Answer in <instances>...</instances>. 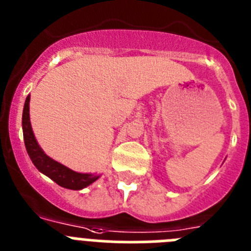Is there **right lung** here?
I'll return each mask as SVG.
<instances>
[{
    "label": "right lung",
    "mask_w": 251,
    "mask_h": 251,
    "mask_svg": "<svg viewBox=\"0 0 251 251\" xmlns=\"http://www.w3.org/2000/svg\"><path fill=\"white\" fill-rule=\"evenodd\" d=\"M28 103H30V95L26 98L24 113H22V130H24V141H25L26 151H27L31 161L36 166L37 170L50 177L59 186L69 188V190H81V188L86 187L94 181H97L99 176H93L89 174H77V172H74L70 168L60 165L59 162L46 156L44 151L37 145L32 128H31Z\"/></svg>",
    "instance_id": "1"
}]
</instances>
